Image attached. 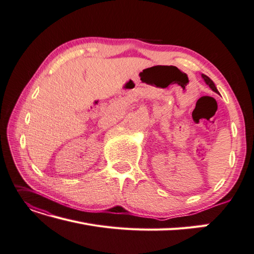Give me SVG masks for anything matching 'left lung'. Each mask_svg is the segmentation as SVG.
Here are the masks:
<instances>
[{
  "label": "left lung",
  "mask_w": 254,
  "mask_h": 254,
  "mask_svg": "<svg viewBox=\"0 0 254 254\" xmlns=\"http://www.w3.org/2000/svg\"><path fill=\"white\" fill-rule=\"evenodd\" d=\"M201 78H203L204 81H205V82L208 84V86L210 87V89H211L212 91H214V92H216V93H218V94H219V91H218V89H217V87H216V84L213 83V81L210 79L209 77L206 76L205 74H201Z\"/></svg>",
  "instance_id": "obj_1"
}]
</instances>
